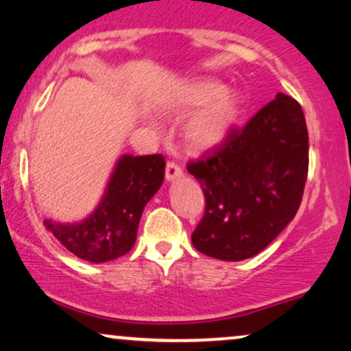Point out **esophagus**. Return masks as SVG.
Returning <instances> with one entry per match:
<instances>
[{
    "instance_id": "34e87169",
    "label": "esophagus",
    "mask_w": 351,
    "mask_h": 351,
    "mask_svg": "<svg viewBox=\"0 0 351 351\" xmlns=\"http://www.w3.org/2000/svg\"><path fill=\"white\" fill-rule=\"evenodd\" d=\"M183 176V168H181L178 163L175 162H167V168H165V178L167 181H173L176 178Z\"/></svg>"
}]
</instances>
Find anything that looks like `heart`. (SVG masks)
<instances>
[{
  "label": "heart",
  "instance_id": "heart-1",
  "mask_svg": "<svg viewBox=\"0 0 351 351\" xmlns=\"http://www.w3.org/2000/svg\"><path fill=\"white\" fill-rule=\"evenodd\" d=\"M168 107L175 112L200 107L186 123L184 136L191 147L207 151L223 144L230 136L239 117L241 99L234 91H223V86L217 82L195 80L173 93Z\"/></svg>",
  "mask_w": 351,
  "mask_h": 351
}]
</instances>
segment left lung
<instances>
[{
    "label": "left lung",
    "instance_id": "left-lung-1",
    "mask_svg": "<svg viewBox=\"0 0 351 351\" xmlns=\"http://www.w3.org/2000/svg\"><path fill=\"white\" fill-rule=\"evenodd\" d=\"M202 186L205 213L193 232L202 254L241 261L271 244L300 207L308 175L305 115L293 97L278 93L245 127L188 163Z\"/></svg>",
    "mask_w": 351,
    "mask_h": 351
}]
</instances>
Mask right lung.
Listing matches in <instances>:
<instances>
[{"instance_id":"right-lung-1","label":"right lung","mask_w":351,"mask_h":351,"mask_svg":"<svg viewBox=\"0 0 351 351\" xmlns=\"http://www.w3.org/2000/svg\"><path fill=\"white\" fill-rule=\"evenodd\" d=\"M165 160L154 156H121L101 202L77 223L45 219V228L78 258L104 263L133 249L146 204L163 183Z\"/></svg>"}]
</instances>
